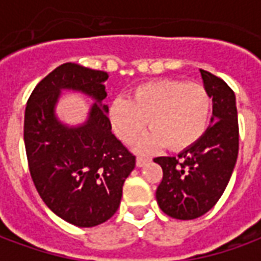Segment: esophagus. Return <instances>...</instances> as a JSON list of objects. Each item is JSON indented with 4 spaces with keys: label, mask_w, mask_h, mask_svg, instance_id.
Here are the masks:
<instances>
[{
    "label": "esophagus",
    "mask_w": 261,
    "mask_h": 261,
    "mask_svg": "<svg viewBox=\"0 0 261 261\" xmlns=\"http://www.w3.org/2000/svg\"><path fill=\"white\" fill-rule=\"evenodd\" d=\"M148 162H149V161H148L147 158H142V156H138V158H137V161H136V164H137V166H138V168H142V166H145Z\"/></svg>",
    "instance_id": "obj_1"
}]
</instances>
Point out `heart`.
<instances>
[{"instance_id":"heart-1","label":"heart","mask_w":261,"mask_h":261,"mask_svg":"<svg viewBox=\"0 0 261 261\" xmlns=\"http://www.w3.org/2000/svg\"><path fill=\"white\" fill-rule=\"evenodd\" d=\"M210 114L208 92L198 84L176 80L138 85L128 100L117 97L109 109L112 128L125 144L137 141L148 124L151 133L140 142L141 151L158 149L165 144L170 149L192 147L207 130Z\"/></svg>"}]
</instances>
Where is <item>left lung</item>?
<instances>
[{"label":"left lung","mask_w":261,"mask_h":261,"mask_svg":"<svg viewBox=\"0 0 261 261\" xmlns=\"http://www.w3.org/2000/svg\"><path fill=\"white\" fill-rule=\"evenodd\" d=\"M204 89L213 99L211 124L192 147L177 156H159L164 177L156 201L166 215L194 219L217 204L229 183L239 151L238 110L233 91L224 81L200 69Z\"/></svg>","instance_id":"8db88e82"}]
</instances>
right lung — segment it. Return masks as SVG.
<instances>
[{"instance_id": "add662e5", "label": "right lung", "mask_w": 261, "mask_h": 261, "mask_svg": "<svg viewBox=\"0 0 261 261\" xmlns=\"http://www.w3.org/2000/svg\"><path fill=\"white\" fill-rule=\"evenodd\" d=\"M108 78L105 71L65 63L37 84L26 105L23 140L32 180L57 217L80 228L113 217L136 166V156L112 133L109 108L102 103ZM63 90L94 100L84 123L69 126L58 119Z\"/></svg>"}]
</instances>
